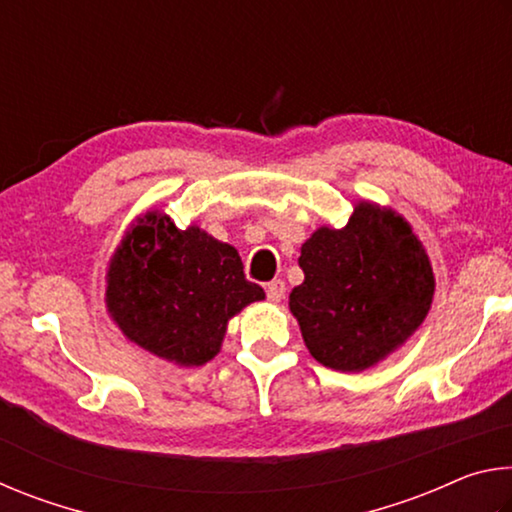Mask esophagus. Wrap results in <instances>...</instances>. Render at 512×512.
<instances>
[{
    "label": "esophagus",
    "instance_id": "1",
    "mask_svg": "<svg viewBox=\"0 0 512 512\" xmlns=\"http://www.w3.org/2000/svg\"><path fill=\"white\" fill-rule=\"evenodd\" d=\"M284 293H287V284L282 280H273L266 284V296L271 302H280L284 298Z\"/></svg>",
    "mask_w": 512,
    "mask_h": 512
}]
</instances>
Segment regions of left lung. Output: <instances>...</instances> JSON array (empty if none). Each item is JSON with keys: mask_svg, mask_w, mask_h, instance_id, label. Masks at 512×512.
Wrapping results in <instances>:
<instances>
[{"mask_svg": "<svg viewBox=\"0 0 512 512\" xmlns=\"http://www.w3.org/2000/svg\"><path fill=\"white\" fill-rule=\"evenodd\" d=\"M305 282L289 296L311 357L361 372L424 323L436 277L411 223L393 207L359 201L345 228H320L300 248Z\"/></svg>", "mask_w": 512, "mask_h": 512, "instance_id": "8db88e82", "label": "left lung"}]
</instances>
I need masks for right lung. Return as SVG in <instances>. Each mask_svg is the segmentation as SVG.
<instances>
[{
  "label": "right lung",
  "mask_w": 512,
  "mask_h": 512,
  "mask_svg": "<svg viewBox=\"0 0 512 512\" xmlns=\"http://www.w3.org/2000/svg\"><path fill=\"white\" fill-rule=\"evenodd\" d=\"M246 280L235 246L198 225L180 230L149 210L128 225L106 268V309L128 341L196 368L221 352L232 316L264 300Z\"/></svg>",
  "instance_id": "1"
}]
</instances>
